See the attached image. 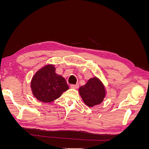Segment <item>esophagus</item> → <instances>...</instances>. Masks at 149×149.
<instances>
[{
  "mask_svg": "<svg viewBox=\"0 0 149 149\" xmlns=\"http://www.w3.org/2000/svg\"><path fill=\"white\" fill-rule=\"evenodd\" d=\"M70 87H71V88L76 89L79 88V86H78V84H71Z\"/></svg>",
  "mask_w": 149,
  "mask_h": 149,
  "instance_id": "34e87169",
  "label": "esophagus"
}]
</instances>
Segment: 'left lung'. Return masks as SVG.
I'll return each instance as SVG.
<instances>
[{
  "instance_id": "obj_1",
  "label": "left lung",
  "mask_w": 149,
  "mask_h": 149,
  "mask_svg": "<svg viewBox=\"0 0 149 149\" xmlns=\"http://www.w3.org/2000/svg\"><path fill=\"white\" fill-rule=\"evenodd\" d=\"M79 94L85 104L92 107L102 102L106 96L107 92L102 81L94 76L79 88Z\"/></svg>"
}]
</instances>
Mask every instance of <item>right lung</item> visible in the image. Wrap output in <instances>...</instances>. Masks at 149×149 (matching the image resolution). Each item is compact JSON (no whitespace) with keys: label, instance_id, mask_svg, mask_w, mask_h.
Instances as JSON below:
<instances>
[{"label":"right lung","instance_id":"obj_1","mask_svg":"<svg viewBox=\"0 0 149 149\" xmlns=\"http://www.w3.org/2000/svg\"><path fill=\"white\" fill-rule=\"evenodd\" d=\"M54 65L43 66L33 76L30 88L33 96L42 102H51L69 89L65 79L56 73Z\"/></svg>","mask_w":149,"mask_h":149}]
</instances>
